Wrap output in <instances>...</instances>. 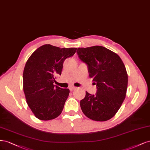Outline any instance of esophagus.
<instances>
[{"label": "esophagus", "instance_id": "esophagus-1", "mask_svg": "<svg viewBox=\"0 0 150 150\" xmlns=\"http://www.w3.org/2000/svg\"><path fill=\"white\" fill-rule=\"evenodd\" d=\"M76 87H75V86H70V87H69V89H70V91H73L75 89H76Z\"/></svg>", "mask_w": 150, "mask_h": 150}]
</instances>
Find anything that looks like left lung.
I'll return each mask as SVG.
<instances>
[{
  "mask_svg": "<svg viewBox=\"0 0 150 150\" xmlns=\"http://www.w3.org/2000/svg\"><path fill=\"white\" fill-rule=\"evenodd\" d=\"M79 59L87 65L89 76L96 84V93L86 91L80 101L82 112L88 118L105 122L113 117L125 98L128 74L121 58L102 46L79 48Z\"/></svg>",
  "mask_w": 150,
  "mask_h": 150,
  "instance_id": "1",
  "label": "left lung"
}]
</instances>
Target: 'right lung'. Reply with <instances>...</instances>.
<instances>
[{"mask_svg": "<svg viewBox=\"0 0 150 150\" xmlns=\"http://www.w3.org/2000/svg\"><path fill=\"white\" fill-rule=\"evenodd\" d=\"M76 49L45 44L28 58L23 73V88L28 106L38 119L50 120L61 114L70 90L54 83L62 74L65 60Z\"/></svg>", "mask_w": 150, "mask_h": 150, "instance_id": "obj_1", "label": "right lung"}]
</instances>
